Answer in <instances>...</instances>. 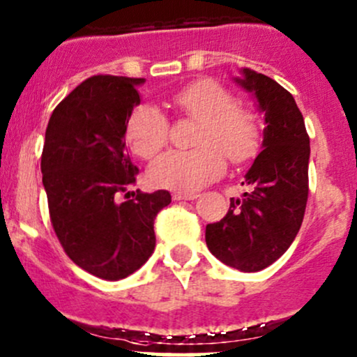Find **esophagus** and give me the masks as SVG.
<instances>
[{
    "label": "esophagus",
    "mask_w": 357,
    "mask_h": 357,
    "mask_svg": "<svg viewBox=\"0 0 357 357\" xmlns=\"http://www.w3.org/2000/svg\"><path fill=\"white\" fill-rule=\"evenodd\" d=\"M198 198V193H185V191H174L172 193V199L174 202H190V199H197Z\"/></svg>",
    "instance_id": "1"
}]
</instances>
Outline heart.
I'll list each match as a JSON object with an SVG mask.
<instances>
[{
  "label": "heart",
  "instance_id": "heart-1",
  "mask_svg": "<svg viewBox=\"0 0 357 357\" xmlns=\"http://www.w3.org/2000/svg\"><path fill=\"white\" fill-rule=\"evenodd\" d=\"M181 116L198 121L193 151H171L149 167V181L158 188L190 193L208 185L230 162L244 164L259 149V125L249 109L238 108L234 96L211 79H198L171 95ZM169 123L154 105L142 103L132 112L127 139L132 151L152 159L167 144Z\"/></svg>",
  "mask_w": 357,
  "mask_h": 357
}]
</instances>
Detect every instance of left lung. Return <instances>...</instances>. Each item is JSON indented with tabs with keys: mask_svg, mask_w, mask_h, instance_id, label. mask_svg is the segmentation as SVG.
<instances>
[{
	"mask_svg": "<svg viewBox=\"0 0 357 357\" xmlns=\"http://www.w3.org/2000/svg\"><path fill=\"white\" fill-rule=\"evenodd\" d=\"M236 83L256 96L264 115L262 151L242 183L244 197L230 199L225 217L206 225L205 241L223 264L256 273L287 252L303 222L310 137L283 86L250 69H242Z\"/></svg>",
	"mask_w": 357,
	"mask_h": 357,
	"instance_id": "left-lung-1",
	"label": "left lung"
}]
</instances>
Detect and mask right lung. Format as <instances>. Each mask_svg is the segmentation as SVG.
I'll return each mask as SVG.
<instances>
[{
	"label": "right lung",
	"mask_w": 357,
	"mask_h": 357,
	"mask_svg": "<svg viewBox=\"0 0 357 357\" xmlns=\"http://www.w3.org/2000/svg\"><path fill=\"white\" fill-rule=\"evenodd\" d=\"M142 77L93 76L52 112L42 151L50 222L69 259L101 280H123L155 248L154 218L171 203L166 190L128 191L139 169L125 132L140 103ZM128 198L119 204L116 198Z\"/></svg>",
	"instance_id": "add662e5"
}]
</instances>
